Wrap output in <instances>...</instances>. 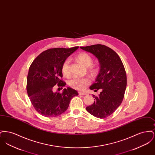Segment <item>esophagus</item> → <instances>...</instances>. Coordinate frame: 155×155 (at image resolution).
<instances>
[{
    "label": "esophagus",
    "instance_id": "esophagus-1",
    "mask_svg": "<svg viewBox=\"0 0 155 155\" xmlns=\"http://www.w3.org/2000/svg\"><path fill=\"white\" fill-rule=\"evenodd\" d=\"M78 94H79L80 95H87V93L84 92H78Z\"/></svg>",
    "mask_w": 155,
    "mask_h": 155
}]
</instances>
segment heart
I'll return each instance as SVG.
<instances>
[{
	"mask_svg": "<svg viewBox=\"0 0 155 155\" xmlns=\"http://www.w3.org/2000/svg\"><path fill=\"white\" fill-rule=\"evenodd\" d=\"M77 60L82 65L88 67V71L92 75H95L97 73V68L95 66L92 65L93 59L88 53L82 52L77 56ZM70 59H67L64 61L61 66V73L63 76L68 77L70 75V71L69 69ZM91 83V80L88 77H74L68 82L69 85L75 89L83 90L85 88Z\"/></svg>",
	"mask_w": 155,
	"mask_h": 155,
	"instance_id": "1",
	"label": "heart"
}]
</instances>
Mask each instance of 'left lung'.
<instances>
[{
  "label": "left lung",
  "mask_w": 155,
  "mask_h": 155,
  "mask_svg": "<svg viewBox=\"0 0 155 155\" xmlns=\"http://www.w3.org/2000/svg\"><path fill=\"white\" fill-rule=\"evenodd\" d=\"M80 48L92 53L100 64L96 80L89 88L95 92L101 89V92L98 96L93 95L94 103L86 109L96 117L106 118L115 111L123 100L127 87L124 67L116 52L105 45H94Z\"/></svg>",
  "instance_id": "left-lung-1"
}]
</instances>
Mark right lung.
Instances as JSON below:
<instances>
[{
	"label": "right lung",
	"instance_id": "obj_1",
	"mask_svg": "<svg viewBox=\"0 0 155 155\" xmlns=\"http://www.w3.org/2000/svg\"><path fill=\"white\" fill-rule=\"evenodd\" d=\"M78 48L48 49L39 54L30 66L27 79V94L35 109L45 117H55L61 114L68 107L71 98L78 95L71 88L64 89L62 93L53 91L55 87L62 89L66 85L61 80V66Z\"/></svg>",
	"mask_w": 155,
	"mask_h": 155
}]
</instances>
